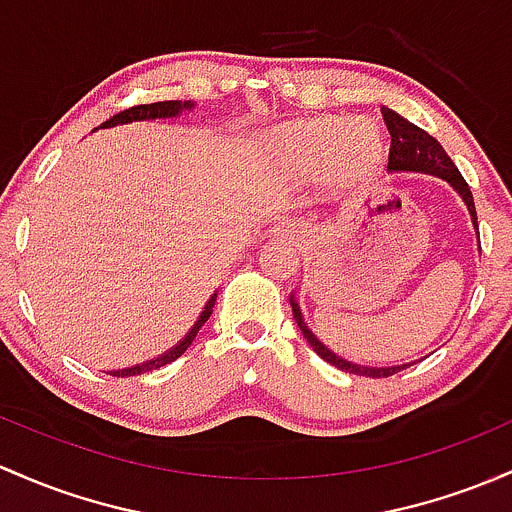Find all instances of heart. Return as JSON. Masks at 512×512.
<instances>
[{
  "label": "heart",
  "mask_w": 512,
  "mask_h": 512,
  "mask_svg": "<svg viewBox=\"0 0 512 512\" xmlns=\"http://www.w3.org/2000/svg\"><path fill=\"white\" fill-rule=\"evenodd\" d=\"M282 150L303 170H318L335 160L342 174H359L372 162L376 138L345 119H316L286 131Z\"/></svg>",
  "instance_id": "b5f03b06"
}]
</instances>
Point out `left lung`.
I'll return each mask as SVG.
<instances>
[{"label":"left lung","instance_id":"8db88e82","mask_svg":"<svg viewBox=\"0 0 512 512\" xmlns=\"http://www.w3.org/2000/svg\"><path fill=\"white\" fill-rule=\"evenodd\" d=\"M381 114H384L386 128H389V133H391L389 170L391 172H401V170H406V172H428V174H437V177L447 179V182L452 184L454 189H457L459 196H462L464 204L469 206L471 221H474V226L479 228V223H476L474 196H471L469 184H466V179L462 177V174H459L457 165H454L452 157L445 153V148H442V145L437 143V140L432 138L430 133H425L423 128H418L415 123L406 121L403 116H398L396 111L381 109ZM289 303H291V311H294V320L299 323L303 338L311 342L313 352H316L318 357H323L325 362L333 364V367L342 369V372H350V374H357V376H369V379H386V376L403 372V369L408 367V364H401V367H362V364L347 362V359H342V357L335 355V352H330L328 347H325L323 342H320L316 335H313V330L308 328L306 320H303V316H301L299 301H296L294 294L289 296Z\"/></svg>","mask_w":512,"mask_h":512}]
</instances>
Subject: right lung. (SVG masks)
Masks as SVG:
<instances>
[{"instance_id":"right-lung-1","label":"right lung","mask_w":512,"mask_h":512,"mask_svg":"<svg viewBox=\"0 0 512 512\" xmlns=\"http://www.w3.org/2000/svg\"><path fill=\"white\" fill-rule=\"evenodd\" d=\"M182 109H192V104L189 101H155V104H138V106H128V109L119 111V114H114L111 119H106L101 123L99 128H111L116 126V123H131V121H150V119H170V116H177ZM213 303H216V294L211 296L209 301H206L204 311H201V316L196 318V323L192 325V330H189L187 335H184L182 340L177 342V345L172 347L170 352H165V355L150 359V362H143V364H136V367H128V369H116V372H111V376H136V374H145V372H153V369H160L165 367V364L174 362L177 357H182V352H187V347L192 345L196 333H199L201 325L206 323L213 311Z\"/></svg>"}]
</instances>
